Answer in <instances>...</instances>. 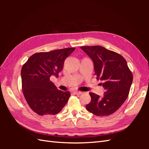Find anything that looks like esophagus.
<instances>
[{
	"label": "esophagus",
	"mask_w": 149,
	"mask_h": 149,
	"mask_svg": "<svg viewBox=\"0 0 149 149\" xmlns=\"http://www.w3.org/2000/svg\"><path fill=\"white\" fill-rule=\"evenodd\" d=\"M75 93L76 95H81L82 93H83V92H82V91H75Z\"/></svg>",
	"instance_id": "1"
}]
</instances>
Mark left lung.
<instances>
[{"label": "left lung", "mask_w": 149, "mask_h": 149, "mask_svg": "<svg viewBox=\"0 0 149 149\" xmlns=\"http://www.w3.org/2000/svg\"><path fill=\"white\" fill-rule=\"evenodd\" d=\"M81 49L92 60L97 80L105 89L104 96L90 93L88 111L100 116H108L118 110L127 99L133 79L126 60L119 54L102 46H84Z\"/></svg>", "instance_id": "8db88e82"}]
</instances>
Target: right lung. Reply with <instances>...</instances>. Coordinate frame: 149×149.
Returning a JSON list of instances; mask_svg holds the SVG:
<instances>
[{
    "label": "right lung",
    "instance_id": "right-lung-1",
    "mask_svg": "<svg viewBox=\"0 0 149 149\" xmlns=\"http://www.w3.org/2000/svg\"><path fill=\"white\" fill-rule=\"evenodd\" d=\"M75 48L38 52L31 56L21 70L25 99L33 111L41 116L54 115L67 103L70 93L57 89L50 78L58 77L65 59Z\"/></svg>",
    "mask_w": 149,
    "mask_h": 149
}]
</instances>
